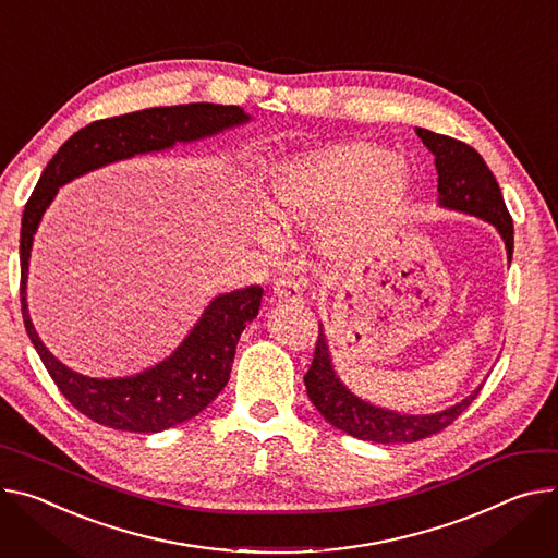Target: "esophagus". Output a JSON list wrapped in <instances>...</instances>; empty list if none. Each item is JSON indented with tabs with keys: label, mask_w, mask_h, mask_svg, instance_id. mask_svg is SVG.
Segmentation results:
<instances>
[{
	"label": "esophagus",
	"mask_w": 558,
	"mask_h": 558,
	"mask_svg": "<svg viewBox=\"0 0 558 558\" xmlns=\"http://www.w3.org/2000/svg\"><path fill=\"white\" fill-rule=\"evenodd\" d=\"M274 295L278 302H287V305H298L302 302V287L291 276H280L274 282Z\"/></svg>",
	"instance_id": "34e87169"
}]
</instances>
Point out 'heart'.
<instances>
[{
  "mask_svg": "<svg viewBox=\"0 0 558 558\" xmlns=\"http://www.w3.org/2000/svg\"><path fill=\"white\" fill-rule=\"evenodd\" d=\"M408 193V173L385 148L353 142L327 144L289 156L269 169L263 207L280 231L320 229L331 258H349L387 220ZM263 248L276 251L278 235L258 229Z\"/></svg>",
  "mask_w": 558,
  "mask_h": 558,
  "instance_id": "1",
  "label": "heart"
}]
</instances>
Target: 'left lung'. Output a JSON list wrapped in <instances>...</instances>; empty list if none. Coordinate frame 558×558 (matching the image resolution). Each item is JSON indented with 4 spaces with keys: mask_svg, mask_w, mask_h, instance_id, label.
Masks as SVG:
<instances>
[{
    "mask_svg": "<svg viewBox=\"0 0 558 558\" xmlns=\"http://www.w3.org/2000/svg\"><path fill=\"white\" fill-rule=\"evenodd\" d=\"M416 133L436 158L440 207L472 214L476 218L492 222L502 235L505 246H508V258L512 260V251H514L512 216L508 207H505V199L496 178L487 169L478 150L461 140L440 135L427 129H416ZM305 385H307L310 400L316 404V410L325 416L327 423L347 432L353 438L383 442V445L416 442L442 432L470 408L472 400L481 391L478 387L472 396H468L459 404H453V408L438 414H429V416H408V414L374 408V404L361 400L359 396H353L333 374L329 347L325 342L323 329L316 340L312 367L305 374Z\"/></svg>",
    "mask_w": 558,
    "mask_h": 558,
    "instance_id": "1",
    "label": "left lung"
}]
</instances>
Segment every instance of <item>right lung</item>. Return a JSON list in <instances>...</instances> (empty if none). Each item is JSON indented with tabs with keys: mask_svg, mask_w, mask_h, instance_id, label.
<instances>
[{
	"mask_svg": "<svg viewBox=\"0 0 558 558\" xmlns=\"http://www.w3.org/2000/svg\"><path fill=\"white\" fill-rule=\"evenodd\" d=\"M240 107L180 105L144 109L118 118L90 122L73 133L41 171L22 216L20 235V298L26 333L37 349L46 372L62 396L86 418L133 434H156L197 416L225 389L235 344L246 323L258 316L263 287L251 284L218 295L202 314L186 340L165 363L129 378L99 380L64 367L39 340L26 307V278L33 235L56 197L58 186L97 167L126 160L137 154L162 150L175 142L214 135L246 122Z\"/></svg>",
	"mask_w": 558,
	"mask_h": 558,
	"instance_id": "1",
	"label": "right lung"
}]
</instances>
